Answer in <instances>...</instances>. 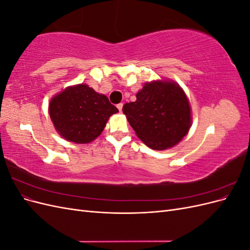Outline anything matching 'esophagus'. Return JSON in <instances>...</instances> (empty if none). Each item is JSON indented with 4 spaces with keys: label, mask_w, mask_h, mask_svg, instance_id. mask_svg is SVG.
Here are the masks:
<instances>
[{
    "label": "esophagus",
    "mask_w": 250,
    "mask_h": 250,
    "mask_svg": "<svg viewBox=\"0 0 250 250\" xmlns=\"http://www.w3.org/2000/svg\"><path fill=\"white\" fill-rule=\"evenodd\" d=\"M117 107H118V109H119L120 111H122V108H123V103H119V104L117 105Z\"/></svg>",
    "instance_id": "esophagus-1"
}]
</instances>
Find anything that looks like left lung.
<instances>
[{
    "instance_id": "1",
    "label": "left lung",
    "mask_w": 250,
    "mask_h": 250,
    "mask_svg": "<svg viewBox=\"0 0 250 250\" xmlns=\"http://www.w3.org/2000/svg\"><path fill=\"white\" fill-rule=\"evenodd\" d=\"M123 112L138 137L154 150L175 146L191 127L188 98L170 81L146 83L137 101L124 104Z\"/></svg>"
}]
</instances>
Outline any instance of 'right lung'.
I'll return each mask as SVG.
<instances>
[{
    "label": "right lung",
    "mask_w": 250,
    "mask_h": 250,
    "mask_svg": "<svg viewBox=\"0 0 250 250\" xmlns=\"http://www.w3.org/2000/svg\"><path fill=\"white\" fill-rule=\"evenodd\" d=\"M118 111L106 96L86 84L65 88L49 105L55 129L66 141L77 144H86L99 137L109 117Z\"/></svg>",
    "instance_id": "obj_1"
}]
</instances>
